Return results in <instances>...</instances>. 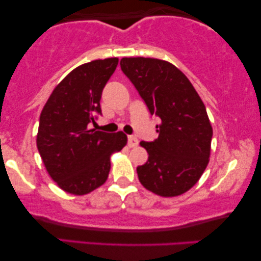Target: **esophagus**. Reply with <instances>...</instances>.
I'll return each mask as SVG.
<instances>
[{
  "label": "esophagus",
  "instance_id": "esophagus-1",
  "mask_svg": "<svg viewBox=\"0 0 261 261\" xmlns=\"http://www.w3.org/2000/svg\"><path fill=\"white\" fill-rule=\"evenodd\" d=\"M139 144V140L135 137H133V135H129L128 137V146L129 147H135V146H138Z\"/></svg>",
  "mask_w": 261,
  "mask_h": 261
}]
</instances>
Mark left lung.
Wrapping results in <instances>:
<instances>
[{"instance_id": "left-lung-1", "label": "left lung", "mask_w": 261, "mask_h": 261, "mask_svg": "<svg viewBox=\"0 0 261 261\" xmlns=\"http://www.w3.org/2000/svg\"><path fill=\"white\" fill-rule=\"evenodd\" d=\"M121 70L160 119L158 138L140 145L148 153L137 167L140 183L163 197L187 192L209 163L213 128L205 106L187 76L165 60L122 58Z\"/></svg>"}]
</instances>
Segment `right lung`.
Returning a JSON list of instances; mask_svg holds the SVG:
<instances>
[{"instance_id": "add662e5", "label": "right lung", "mask_w": 261, "mask_h": 261, "mask_svg": "<svg viewBox=\"0 0 261 261\" xmlns=\"http://www.w3.org/2000/svg\"><path fill=\"white\" fill-rule=\"evenodd\" d=\"M117 64V58H108L76 67L57 85L40 114L38 151L52 179L69 194L85 195L101 187L112 153L127 144L122 132L89 128L102 115L103 88Z\"/></svg>"}]
</instances>
